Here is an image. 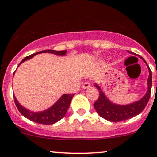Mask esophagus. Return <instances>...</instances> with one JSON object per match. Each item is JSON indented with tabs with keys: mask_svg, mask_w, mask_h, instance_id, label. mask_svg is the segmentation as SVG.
Listing matches in <instances>:
<instances>
[{
	"mask_svg": "<svg viewBox=\"0 0 157 157\" xmlns=\"http://www.w3.org/2000/svg\"><path fill=\"white\" fill-rule=\"evenodd\" d=\"M89 87H91V82L89 81H86V82H83V84H82V89H89Z\"/></svg>",
	"mask_w": 157,
	"mask_h": 157,
	"instance_id": "esophagus-1",
	"label": "esophagus"
}]
</instances>
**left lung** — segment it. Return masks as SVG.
Returning <instances> with one entry per match:
<instances>
[{"mask_svg":"<svg viewBox=\"0 0 157 157\" xmlns=\"http://www.w3.org/2000/svg\"><path fill=\"white\" fill-rule=\"evenodd\" d=\"M129 52L132 53L131 52ZM140 57L145 61L142 57L140 56ZM145 63L147 64V63L145 62ZM147 67H148V66H147ZM148 70L149 77L148 79H147L148 90H147L146 94L142 97L140 100L134 102V103L129 104V105H120L112 103L105 96L101 89L97 84L95 85L97 89H99V97L97 101L94 103V107L97 113L101 117L105 119V120H109L110 122H117L128 120V119L134 117L141 113L145 108V106L147 105V102H148L151 96V87H152V73H151V71L149 67Z\"/></svg>","mask_w":157,"mask_h":157,"instance_id":"8db88e82","label":"left lung"}]
</instances>
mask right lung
<instances>
[{
	"label": "right lung",
	"mask_w": 157,
	"mask_h": 157,
	"mask_svg": "<svg viewBox=\"0 0 157 157\" xmlns=\"http://www.w3.org/2000/svg\"><path fill=\"white\" fill-rule=\"evenodd\" d=\"M66 52H67L66 50H64V51H55V50L49 49L44 50V51L37 52V53L27 56L20 63L19 66L23 62L32 58L34 56L37 55V54L46 53L47 52V53L55 54V55H65ZM74 95H75V94H63L55 105L52 106L48 109L46 110V111H42V112H32V111H29V110L26 109L23 106L20 105L15 96H14V101H15V105L17 106L20 113L23 115L26 118L29 119L31 121L37 122V123L42 124V125H52V124L55 123V122H57L64 117L66 112H67V110L69 107L70 102H71V100Z\"/></svg>",
	"instance_id": "right-lung-1"
}]
</instances>
